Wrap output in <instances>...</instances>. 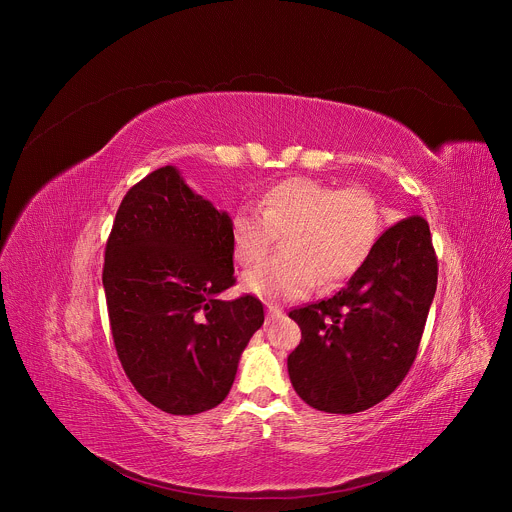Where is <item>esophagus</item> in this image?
<instances>
[{"label": "esophagus", "mask_w": 512, "mask_h": 512, "mask_svg": "<svg viewBox=\"0 0 512 512\" xmlns=\"http://www.w3.org/2000/svg\"><path fill=\"white\" fill-rule=\"evenodd\" d=\"M279 318H283V312H281L277 306L267 304V322H275V320H279Z\"/></svg>", "instance_id": "obj_1"}]
</instances>
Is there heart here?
<instances>
[{
  "label": "heart",
  "instance_id": "heart-1",
  "mask_svg": "<svg viewBox=\"0 0 512 512\" xmlns=\"http://www.w3.org/2000/svg\"><path fill=\"white\" fill-rule=\"evenodd\" d=\"M385 227L383 204L364 186L334 188L314 178H287L239 206L231 241L243 265L259 261L281 235V253L243 275L249 294L291 300L310 287H336L373 255Z\"/></svg>",
  "mask_w": 512,
  "mask_h": 512
}]
</instances>
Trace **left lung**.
Wrapping results in <instances>:
<instances>
[{
  "label": "left lung",
  "mask_w": 512,
  "mask_h": 512,
  "mask_svg": "<svg viewBox=\"0 0 512 512\" xmlns=\"http://www.w3.org/2000/svg\"><path fill=\"white\" fill-rule=\"evenodd\" d=\"M435 285L429 225L407 216L332 298L289 312L302 330L287 356L296 393L318 411L342 415L387 399L417 356Z\"/></svg>",
  "instance_id": "8db88e82"
}]
</instances>
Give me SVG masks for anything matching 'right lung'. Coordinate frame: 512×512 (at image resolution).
I'll use <instances>...</instances> for the list:
<instances>
[{"mask_svg": "<svg viewBox=\"0 0 512 512\" xmlns=\"http://www.w3.org/2000/svg\"><path fill=\"white\" fill-rule=\"evenodd\" d=\"M231 218L194 194L174 166L133 184L105 245L103 287L113 344L135 391L172 415L229 395L263 304L235 285Z\"/></svg>", "mask_w": 512, "mask_h": 512, "instance_id": "1", "label": "right lung"}]
</instances>
